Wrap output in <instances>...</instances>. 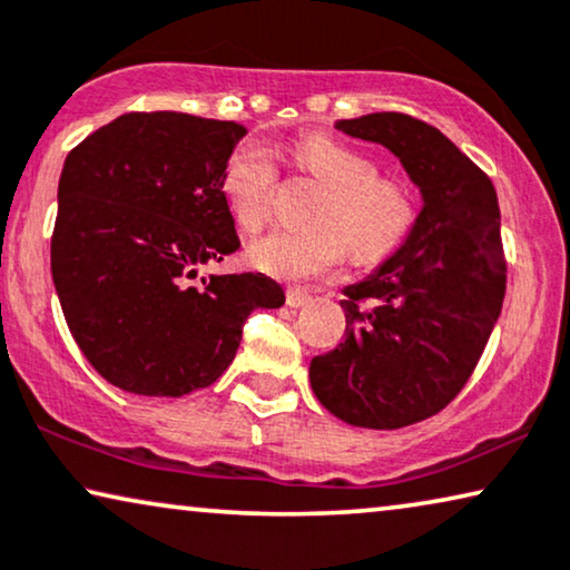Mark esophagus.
Listing matches in <instances>:
<instances>
[{
  "label": "esophagus",
  "instance_id": "1",
  "mask_svg": "<svg viewBox=\"0 0 570 570\" xmlns=\"http://www.w3.org/2000/svg\"><path fill=\"white\" fill-rule=\"evenodd\" d=\"M285 301L291 308H303V305L311 303V293L303 291V287H287Z\"/></svg>",
  "mask_w": 570,
  "mask_h": 570
}]
</instances>
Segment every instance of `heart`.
Returning <instances> with one entry per match:
<instances>
[{
  "instance_id": "b5f03b06",
  "label": "heart",
  "mask_w": 570,
  "mask_h": 570,
  "mask_svg": "<svg viewBox=\"0 0 570 570\" xmlns=\"http://www.w3.org/2000/svg\"><path fill=\"white\" fill-rule=\"evenodd\" d=\"M305 175L324 185L313 208V226L277 228L252 246L259 269L287 279H308L334 269L346 246L357 262H377L406 242L419 220V197L403 179L381 175L375 159L357 148L313 134L293 146ZM277 156L259 138H246L230 151L224 197L238 226L267 224L277 189Z\"/></svg>"
}]
</instances>
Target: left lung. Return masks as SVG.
<instances>
[{
    "mask_svg": "<svg viewBox=\"0 0 570 570\" xmlns=\"http://www.w3.org/2000/svg\"><path fill=\"white\" fill-rule=\"evenodd\" d=\"M336 128L391 148L424 208L375 275L344 287V342L311 360V387L346 424L401 429L463 391L501 313L497 189L448 136L411 115L373 112Z\"/></svg>",
    "mask_w": 570,
    "mask_h": 570,
    "instance_id": "left-lung-1",
    "label": "left lung"
}]
</instances>
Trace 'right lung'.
<instances>
[{
    "mask_svg": "<svg viewBox=\"0 0 570 570\" xmlns=\"http://www.w3.org/2000/svg\"><path fill=\"white\" fill-rule=\"evenodd\" d=\"M234 120L126 112L73 146L59 179L51 275L73 342L107 383L177 395L216 383L252 311L279 308L265 275L197 272L234 254L224 169Z\"/></svg>",
    "mask_w": 570,
    "mask_h": 570,
    "instance_id": "obj_1",
    "label": "right lung"
}]
</instances>
